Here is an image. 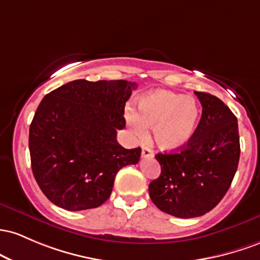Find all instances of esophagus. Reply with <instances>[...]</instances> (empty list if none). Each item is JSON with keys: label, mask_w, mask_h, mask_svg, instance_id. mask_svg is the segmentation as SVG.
<instances>
[{"label": "esophagus", "mask_w": 260, "mask_h": 260, "mask_svg": "<svg viewBox=\"0 0 260 260\" xmlns=\"http://www.w3.org/2000/svg\"><path fill=\"white\" fill-rule=\"evenodd\" d=\"M142 158H150V157H153V151L150 150V148H144L141 153Z\"/></svg>", "instance_id": "34e87169"}]
</instances>
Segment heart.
Listing matches in <instances>:
<instances>
[{
  "mask_svg": "<svg viewBox=\"0 0 260 260\" xmlns=\"http://www.w3.org/2000/svg\"><path fill=\"white\" fill-rule=\"evenodd\" d=\"M200 116V106L194 98L169 91H156L142 97L139 113L130 108L125 112L134 136L144 139L147 127H151L157 146L168 152L182 150L190 142Z\"/></svg>",
  "mask_w": 260,
  "mask_h": 260,
  "instance_id": "obj_1",
  "label": "heart"
}]
</instances>
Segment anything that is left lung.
<instances>
[{"label": "left lung", "instance_id": "obj_1", "mask_svg": "<svg viewBox=\"0 0 260 260\" xmlns=\"http://www.w3.org/2000/svg\"><path fill=\"white\" fill-rule=\"evenodd\" d=\"M203 113L197 133L178 152L157 153L161 174L148 185L151 200L172 216H203L222 200L240 161L237 118L221 99L195 92Z\"/></svg>", "mask_w": 260, "mask_h": 260}]
</instances>
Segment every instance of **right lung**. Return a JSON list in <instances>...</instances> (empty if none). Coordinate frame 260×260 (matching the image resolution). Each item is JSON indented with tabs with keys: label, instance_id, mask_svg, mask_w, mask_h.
Listing matches in <instances>:
<instances>
[{
	"label": "right lung",
	"instance_id": "1",
	"mask_svg": "<svg viewBox=\"0 0 260 260\" xmlns=\"http://www.w3.org/2000/svg\"><path fill=\"white\" fill-rule=\"evenodd\" d=\"M136 87L124 80H76L40 102L29 127L31 171L55 205L69 211L98 208L112 194L119 169L139 162L141 148L126 150L116 140Z\"/></svg>",
	"mask_w": 260,
	"mask_h": 260
}]
</instances>
